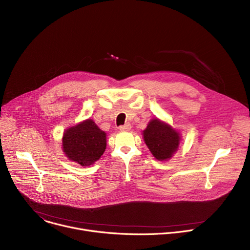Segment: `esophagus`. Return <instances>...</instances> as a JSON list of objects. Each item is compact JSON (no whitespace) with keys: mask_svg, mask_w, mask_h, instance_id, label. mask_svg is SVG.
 Here are the masks:
<instances>
[{"mask_svg":"<svg viewBox=\"0 0 250 250\" xmlns=\"http://www.w3.org/2000/svg\"><path fill=\"white\" fill-rule=\"evenodd\" d=\"M120 129H121L122 131H128V130L131 129V125H130L129 124H125V125H121V126H120Z\"/></svg>","mask_w":250,"mask_h":250,"instance_id":"esophagus-1","label":"esophagus"}]
</instances>
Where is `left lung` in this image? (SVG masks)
Wrapping results in <instances>:
<instances>
[{"label":"left lung","instance_id":"left-lung-1","mask_svg":"<svg viewBox=\"0 0 250 250\" xmlns=\"http://www.w3.org/2000/svg\"><path fill=\"white\" fill-rule=\"evenodd\" d=\"M142 136L152 155L159 161L171 159L179 148L182 138L180 131L158 118L148 123Z\"/></svg>","mask_w":250,"mask_h":250}]
</instances>
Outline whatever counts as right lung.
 I'll use <instances>...</instances> for the list:
<instances>
[{
  "instance_id": "1",
  "label": "right lung",
  "mask_w": 250,
  "mask_h": 250,
  "mask_svg": "<svg viewBox=\"0 0 250 250\" xmlns=\"http://www.w3.org/2000/svg\"><path fill=\"white\" fill-rule=\"evenodd\" d=\"M106 147V133L92 119L68 127L62 136L65 156L81 166L93 165Z\"/></svg>"
}]
</instances>
